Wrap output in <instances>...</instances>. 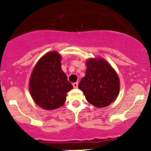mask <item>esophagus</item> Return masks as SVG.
<instances>
[{
    "label": "esophagus",
    "instance_id": "obj_1",
    "mask_svg": "<svg viewBox=\"0 0 151 151\" xmlns=\"http://www.w3.org/2000/svg\"><path fill=\"white\" fill-rule=\"evenodd\" d=\"M73 87H74V88H78V82H75V83H73Z\"/></svg>",
    "mask_w": 151,
    "mask_h": 151
}]
</instances>
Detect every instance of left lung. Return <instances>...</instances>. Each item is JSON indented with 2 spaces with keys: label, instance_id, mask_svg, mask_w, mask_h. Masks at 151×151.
I'll return each mask as SVG.
<instances>
[{
  "label": "left lung",
  "instance_id": "8db88e82",
  "mask_svg": "<svg viewBox=\"0 0 151 151\" xmlns=\"http://www.w3.org/2000/svg\"><path fill=\"white\" fill-rule=\"evenodd\" d=\"M85 77L78 87L87 101L96 107H105L115 101L120 91V81L114 69L101 58H91L86 62Z\"/></svg>",
  "mask_w": 151,
  "mask_h": 151
}]
</instances>
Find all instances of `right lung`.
Masks as SVG:
<instances>
[{
    "label": "right lung",
    "instance_id": "right-lung-1",
    "mask_svg": "<svg viewBox=\"0 0 151 151\" xmlns=\"http://www.w3.org/2000/svg\"><path fill=\"white\" fill-rule=\"evenodd\" d=\"M61 57L50 51L40 58L32 70L29 89L37 104L46 110L62 107L67 93L73 88L61 69Z\"/></svg>",
    "mask_w": 151,
    "mask_h": 151
}]
</instances>
